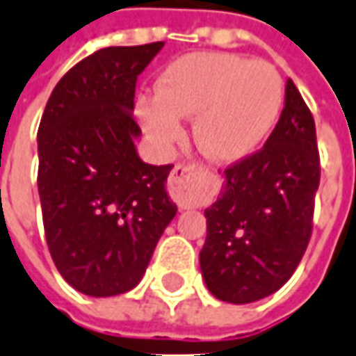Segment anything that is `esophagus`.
<instances>
[{
    "mask_svg": "<svg viewBox=\"0 0 356 356\" xmlns=\"http://www.w3.org/2000/svg\"><path fill=\"white\" fill-rule=\"evenodd\" d=\"M195 164H176L168 176V193L178 207H190L193 202V178L197 174Z\"/></svg>",
    "mask_w": 356,
    "mask_h": 356,
    "instance_id": "1",
    "label": "esophagus"
}]
</instances>
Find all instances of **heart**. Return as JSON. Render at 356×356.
<instances>
[{"mask_svg":"<svg viewBox=\"0 0 356 356\" xmlns=\"http://www.w3.org/2000/svg\"><path fill=\"white\" fill-rule=\"evenodd\" d=\"M281 104L283 81L271 63L195 51L164 70L156 92L139 99L137 114L163 145L180 139L182 118L195 116L193 139L200 151L213 161L232 163L261 145Z\"/></svg>","mask_w":356,"mask_h":356,"instance_id":"1","label":"heart"}]
</instances>
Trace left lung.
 <instances>
[{"label": "left lung", "mask_w": 356, "mask_h": 356, "mask_svg": "<svg viewBox=\"0 0 356 356\" xmlns=\"http://www.w3.org/2000/svg\"><path fill=\"white\" fill-rule=\"evenodd\" d=\"M318 186L314 116L289 79L285 108L266 145L225 168L219 200L205 209L200 266L213 295L246 305L285 285L312 236Z\"/></svg>", "instance_id": "obj_1"}]
</instances>
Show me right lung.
Returning a JSON list of instances; mask_svg holds the SVG:
<instances>
[{
	"label": "right lung",
	"mask_w": 356,
	"mask_h": 356,
	"mask_svg": "<svg viewBox=\"0 0 356 356\" xmlns=\"http://www.w3.org/2000/svg\"><path fill=\"white\" fill-rule=\"evenodd\" d=\"M164 42L110 46L75 63L38 127V193L51 259L73 289L114 296L141 281L176 215L172 164L143 163L134 137L137 75Z\"/></svg>",
	"instance_id": "obj_1"
}]
</instances>
